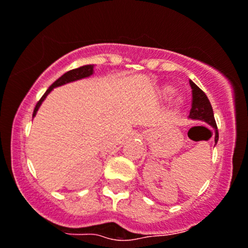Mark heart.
<instances>
[{
	"mask_svg": "<svg viewBox=\"0 0 248 248\" xmlns=\"http://www.w3.org/2000/svg\"><path fill=\"white\" fill-rule=\"evenodd\" d=\"M173 93H174V89H173V87H171V85H165V87L161 88V90H160L161 96H163V97H165V98L170 97V96ZM183 103H184V101H183V98H182V97H178L176 101H174V106H176L177 109L181 108V107L183 106Z\"/></svg>",
	"mask_w": 248,
	"mask_h": 248,
	"instance_id": "obj_1",
	"label": "heart"
}]
</instances>
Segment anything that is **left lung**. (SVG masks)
Segmentation results:
<instances>
[{
    "instance_id": "left-lung-1",
    "label": "left lung",
    "mask_w": 248,
    "mask_h": 248,
    "mask_svg": "<svg viewBox=\"0 0 248 248\" xmlns=\"http://www.w3.org/2000/svg\"><path fill=\"white\" fill-rule=\"evenodd\" d=\"M190 87H191L192 93V103L191 110H190L189 117L192 120H200V121L207 122L208 124L215 129V144L218 140L217 126H216L215 119H214V113L212 104L208 100L207 95L195 84L192 80H190Z\"/></svg>"
}]
</instances>
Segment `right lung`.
<instances>
[{
    "label": "right lung",
    "instance_id": "1",
    "mask_svg": "<svg viewBox=\"0 0 248 248\" xmlns=\"http://www.w3.org/2000/svg\"><path fill=\"white\" fill-rule=\"evenodd\" d=\"M93 74V65H84V66H80V67H78V69L70 70V71H67L66 74L62 75V77H59L58 79H57L56 82H54L53 84H52L51 87H49L48 89L46 90V93H44L43 97H41L40 100H39V102L36 103L34 111H33V117L35 116L36 111H38V109L40 108L41 103L44 102V100L46 98V96H47L48 93L54 89V88L61 87V85L66 84V83L75 82V80H78V79H82V78H87V77L91 76Z\"/></svg>",
    "mask_w": 248,
    "mask_h": 248
}]
</instances>
